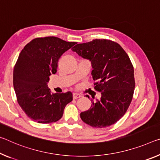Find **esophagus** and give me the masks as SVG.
Returning a JSON list of instances; mask_svg holds the SVG:
<instances>
[{"label": "esophagus", "mask_w": 160, "mask_h": 160, "mask_svg": "<svg viewBox=\"0 0 160 160\" xmlns=\"http://www.w3.org/2000/svg\"><path fill=\"white\" fill-rule=\"evenodd\" d=\"M72 97H73V99L75 100V99L81 98V97H82V95H80V94H78V93H73L72 94Z\"/></svg>", "instance_id": "esophagus-1"}]
</instances>
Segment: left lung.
Returning <instances> with one entry per match:
<instances>
[{
	"label": "left lung",
	"instance_id": "8db88e82",
	"mask_svg": "<svg viewBox=\"0 0 160 160\" xmlns=\"http://www.w3.org/2000/svg\"><path fill=\"white\" fill-rule=\"evenodd\" d=\"M79 56L89 60L93 70L95 89L101 98L87 111L82 120L93 128H106L125 115L132 100L135 87L133 65L120 45L110 40L95 39L72 48ZM89 98V96L87 95Z\"/></svg>",
	"mask_w": 160,
	"mask_h": 160
}]
</instances>
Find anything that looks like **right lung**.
<instances>
[{
  "mask_svg": "<svg viewBox=\"0 0 160 160\" xmlns=\"http://www.w3.org/2000/svg\"><path fill=\"white\" fill-rule=\"evenodd\" d=\"M77 42L57 37L37 38L20 53L13 70V87L17 100L27 116L36 122H55L62 117L71 92L51 94L48 82L57 72L60 56Z\"/></svg>",
  "mask_w": 160,
  "mask_h": 160,
  "instance_id": "right-lung-1",
  "label": "right lung"
}]
</instances>
